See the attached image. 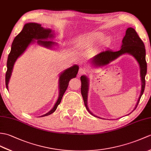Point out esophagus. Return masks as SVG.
<instances>
[{
    "label": "esophagus",
    "mask_w": 151,
    "mask_h": 151,
    "mask_svg": "<svg viewBox=\"0 0 151 151\" xmlns=\"http://www.w3.org/2000/svg\"><path fill=\"white\" fill-rule=\"evenodd\" d=\"M86 71L85 69H83V68H80V69H79V71H78V75H79V76H81V75H82L86 74Z\"/></svg>",
    "instance_id": "1"
}]
</instances>
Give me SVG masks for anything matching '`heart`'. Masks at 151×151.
Wrapping results in <instances>:
<instances>
[{"mask_svg": "<svg viewBox=\"0 0 151 151\" xmlns=\"http://www.w3.org/2000/svg\"><path fill=\"white\" fill-rule=\"evenodd\" d=\"M103 37V35L101 33H92L89 35L88 36V38L89 39H92V40H99L101 39V38ZM106 40V39H105Z\"/></svg>", "mask_w": 151, "mask_h": 151, "instance_id": "obj_1", "label": "heart"}]
</instances>
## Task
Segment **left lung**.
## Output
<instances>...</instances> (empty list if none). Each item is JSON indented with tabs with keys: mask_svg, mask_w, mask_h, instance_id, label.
<instances>
[{
	"mask_svg": "<svg viewBox=\"0 0 151 151\" xmlns=\"http://www.w3.org/2000/svg\"><path fill=\"white\" fill-rule=\"evenodd\" d=\"M125 53L132 55L138 61L140 67V75H141L142 83L141 94H140L137 102V105H138L140 99H141L145 89V75L147 74V62L145 60V48L144 44H143V41L139 38L134 29L132 27L127 28L125 35L123 38V40H122V45L120 51H113L111 50H106L101 51L100 53L94 56L91 60V64L94 66H96V67L97 66H99V67L104 66L108 64L109 63L117 58L120 55ZM80 80L82 82L81 93L84 104H85V106L87 110L89 111V113L91 114L94 116L89 111L88 107H87V93H88L89 88L88 79L86 76H82L80 77ZM137 105H136V107H137Z\"/></svg>",
	"mask_w": 151,
	"mask_h": 151,
	"instance_id": "left-lung-1",
	"label": "left lung"
}]
</instances>
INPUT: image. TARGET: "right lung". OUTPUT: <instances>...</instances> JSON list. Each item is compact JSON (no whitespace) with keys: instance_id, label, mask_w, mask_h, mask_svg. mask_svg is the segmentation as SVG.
Listing matches in <instances>:
<instances>
[{"instance_id":"right-lung-1","label":"right lung","mask_w":151,"mask_h":151,"mask_svg":"<svg viewBox=\"0 0 151 151\" xmlns=\"http://www.w3.org/2000/svg\"><path fill=\"white\" fill-rule=\"evenodd\" d=\"M51 37H53V35L51 33V30L45 29L41 26V24L37 23H27L24 25L22 30L14 38L12 45L11 51L8 55V61H7V71L6 73V86L7 89L8 87V82L10 76L12 75L14 64L19 56L22 55L26 50L28 45L35 41L34 39H36L39 44L50 48L52 45L55 44V42L51 40H47V39ZM78 66L75 65L73 67L65 70L60 75V93L58 100L53 108L50 112L40 117L50 115L54 113L57 109L58 106L61 102L63 95L68 88L70 80L76 77L78 71Z\"/></svg>"}]
</instances>
